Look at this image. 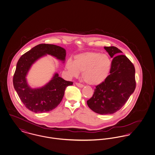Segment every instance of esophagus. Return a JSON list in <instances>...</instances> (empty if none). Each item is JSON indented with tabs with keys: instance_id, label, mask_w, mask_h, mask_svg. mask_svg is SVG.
Wrapping results in <instances>:
<instances>
[{
	"instance_id": "obj_1",
	"label": "esophagus",
	"mask_w": 155,
	"mask_h": 155,
	"mask_svg": "<svg viewBox=\"0 0 155 155\" xmlns=\"http://www.w3.org/2000/svg\"><path fill=\"white\" fill-rule=\"evenodd\" d=\"M76 85L78 86V87H80V88H82V87H83V84H81V83H76Z\"/></svg>"
}]
</instances>
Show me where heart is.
<instances>
[{"mask_svg":"<svg viewBox=\"0 0 155 155\" xmlns=\"http://www.w3.org/2000/svg\"><path fill=\"white\" fill-rule=\"evenodd\" d=\"M113 62L106 54L98 52H86L74 57V61L68 59L66 68L73 77L82 71L83 79L91 85H98L106 81L112 69Z\"/></svg>","mask_w":155,"mask_h":155,"instance_id":"1","label":"heart"}]
</instances>
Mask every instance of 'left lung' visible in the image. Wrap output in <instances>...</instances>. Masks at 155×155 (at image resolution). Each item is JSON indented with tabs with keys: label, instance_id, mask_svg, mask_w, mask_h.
<instances>
[{
	"label": "left lung",
	"instance_id": "8db88e82",
	"mask_svg": "<svg viewBox=\"0 0 155 155\" xmlns=\"http://www.w3.org/2000/svg\"><path fill=\"white\" fill-rule=\"evenodd\" d=\"M113 58L110 74L94 90L87 106L97 114H113L120 110L134 93L136 83L134 66L121 50L115 47H104Z\"/></svg>",
	"mask_w": 155,
	"mask_h": 155
}]
</instances>
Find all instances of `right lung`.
<instances>
[{
  "mask_svg": "<svg viewBox=\"0 0 155 155\" xmlns=\"http://www.w3.org/2000/svg\"><path fill=\"white\" fill-rule=\"evenodd\" d=\"M66 54V50L62 47L41 44L20 58L13 76V86L21 101L29 110L35 113L52 110L62 101L66 87L73 84L72 81H66L55 73L44 86L33 89L28 85L26 78L31 67L41 58L49 55L64 63Z\"/></svg>",
  "mask_w": 155,
  "mask_h": 155,
  "instance_id": "right-lung-1",
  "label": "right lung"
}]
</instances>
